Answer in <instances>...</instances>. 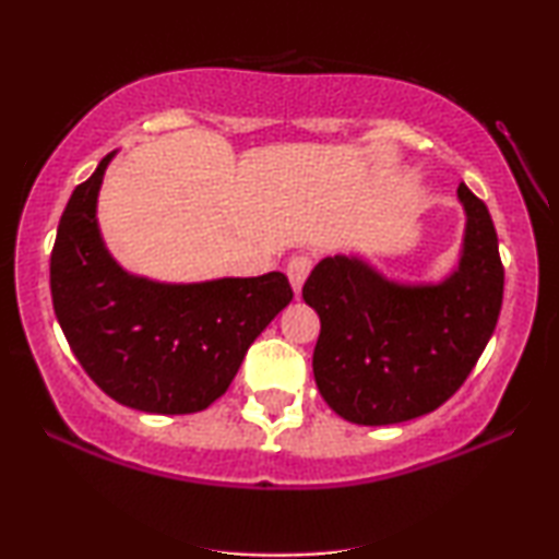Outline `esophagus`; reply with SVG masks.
<instances>
[{"mask_svg": "<svg viewBox=\"0 0 559 559\" xmlns=\"http://www.w3.org/2000/svg\"><path fill=\"white\" fill-rule=\"evenodd\" d=\"M309 270H312V260H309V257H305V254L292 257L289 264H287V277H289L292 289H295V292L302 289Z\"/></svg>", "mask_w": 559, "mask_h": 559, "instance_id": "34e87169", "label": "esophagus"}]
</instances>
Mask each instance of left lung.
I'll list each match as a JSON object with an SVG mask.
<instances>
[{"mask_svg": "<svg viewBox=\"0 0 559 559\" xmlns=\"http://www.w3.org/2000/svg\"><path fill=\"white\" fill-rule=\"evenodd\" d=\"M465 239L437 285H402L359 257H324L302 297L320 314L312 369L324 402L355 425H397L448 402L492 337L504 270L483 200L460 182Z\"/></svg>", "mask_w": 559, "mask_h": 559, "instance_id": "obj_1", "label": "left lung"}]
</instances>
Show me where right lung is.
I'll list each match as a JSON object with an SVG mask.
<instances>
[{
	"label": "right lung",
	"mask_w": 559,
	"mask_h": 559,
	"mask_svg": "<svg viewBox=\"0 0 559 559\" xmlns=\"http://www.w3.org/2000/svg\"><path fill=\"white\" fill-rule=\"evenodd\" d=\"M111 157L76 185L59 219L51 305L102 392L152 415H192L227 392L252 342L292 302V287L282 272L167 285L119 267L97 225Z\"/></svg>",
	"instance_id": "1"
}]
</instances>
